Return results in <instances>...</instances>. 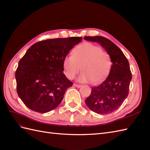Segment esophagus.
Listing matches in <instances>:
<instances>
[{
  "instance_id": "esophagus-1",
  "label": "esophagus",
  "mask_w": 150,
  "mask_h": 150,
  "mask_svg": "<svg viewBox=\"0 0 150 150\" xmlns=\"http://www.w3.org/2000/svg\"><path fill=\"white\" fill-rule=\"evenodd\" d=\"M74 86H75V87H76V88H80L81 87V85H79V84H74Z\"/></svg>"
}]
</instances>
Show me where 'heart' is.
Segmentation results:
<instances>
[{
  "instance_id": "heart-1",
  "label": "heart",
  "mask_w": 150,
  "mask_h": 150,
  "mask_svg": "<svg viewBox=\"0 0 150 150\" xmlns=\"http://www.w3.org/2000/svg\"><path fill=\"white\" fill-rule=\"evenodd\" d=\"M111 66L110 54L101 47L89 42L77 46L72 56H66L62 61L63 71L68 79H73L82 70L78 78L81 83L101 82L110 73Z\"/></svg>"
}]
</instances>
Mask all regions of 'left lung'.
I'll use <instances>...</instances> for the list:
<instances>
[{
	"label": "left lung",
	"mask_w": 150,
	"mask_h": 150,
	"mask_svg": "<svg viewBox=\"0 0 150 150\" xmlns=\"http://www.w3.org/2000/svg\"><path fill=\"white\" fill-rule=\"evenodd\" d=\"M84 39L100 44L110 54L112 66L107 78L92 88L85 103L91 110L100 115L110 114L118 109L129 93L132 79L129 62L121 50L110 39L102 36H86Z\"/></svg>",
	"instance_id": "1"
}]
</instances>
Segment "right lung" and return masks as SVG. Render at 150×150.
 I'll list each match as a JSON object with an SVG mask.
<instances>
[{
  "instance_id": "obj_1",
  "label": "right lung",
  "mask_w": 150,
  "mask_h": 150,
  "mask_svg": "<svg viewBox=\"0 0 150 150\" xmlns=\"http://www.w3.org/2000/svg\"><path fill=\"white\" fill-rule=\"evenodd\" d=\"M57 38L33 44L19 61L16 72L17 92L25 106L40 113L55 109L72 85L63 73L62 61L82 40Z\"/></svg>"
}]
</instances>
